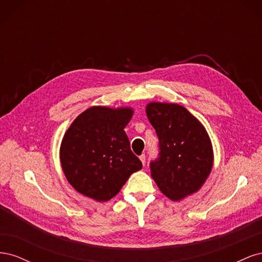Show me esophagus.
<instances>
[{
  "label": "esophagus",
  "instance_id": "34e87169",
  "mask_svg": "<svg viewBox=\"0 0 262 262\" xmlns=\"http://www.w3.org/2000/svg\"><path fill=\"white\" fill-rule=\"evenodd\" d=\"M140 161L142 162V164L145 165V155H144V154H142V155L140 156Z\"/></svg>",
  "mask_w": 262,
  "mask_h": 262
}]
</instances>
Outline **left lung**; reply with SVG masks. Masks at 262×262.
I'll list each match as a JSON object with an SVG mask.
<instances>
[{"mask_svg":"<svg viewBox=\"0 0 262 262\" xmlns=\"http://www.w3.org/2000/svg\"><path fill=\"white\" fill-rule=\"evenodd\" d=\"M161 153L150 176L168 199L180 201L199 191L212 171V142L204 125L177 104L150 101L145 107Z\"/></svg>","mask_w":262,"mask_h":262,"instance_id":"8db88e82","label":"left lung"}]
</instances>
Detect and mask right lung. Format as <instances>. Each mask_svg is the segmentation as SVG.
Instances as JSON below:
<instances>
[{"instance_id": "add662e5", "label": "right lung", "mask_w": 262, "mask_h": 262, "mask_svg": "<svg viewBox=\"0 0 262 262\" xmlns=\"http://www.w3.org/2000/svg\"><path fill=\"white\" fill-rule=\"evenodd\" d=\"M133 114L132 107L93 106L71 123L61 141L60 162L77 192L108 201L142 168L124 131Z\"/></svg>"}]
</instances>
